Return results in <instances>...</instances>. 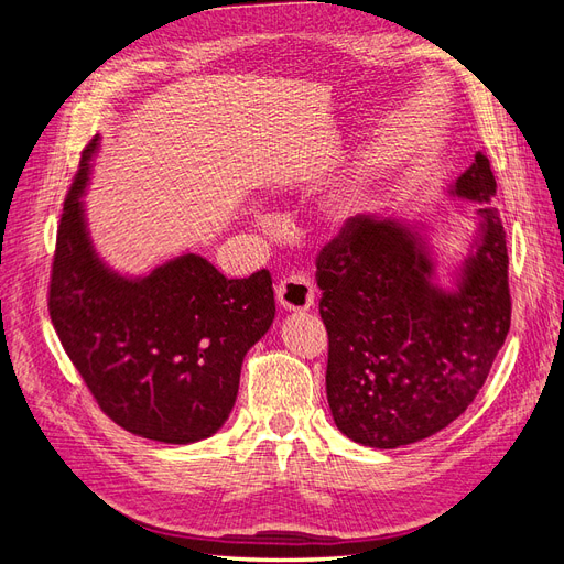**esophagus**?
<instances>
[{"label": "esophagus", "mask_w": 564, "mask_h": 564, "mask_svg": "<svg viewBox=\"0 0 564 564\" xmlns=\"http://www.w3.org/2000/svg\"><path fill=\"white\" fill-rule=\"evenodd\" d=\"M278 303L289 313H303L315 303V286L305 275H289L278 284Z\"/></svg>", "instance_id": "34e87169"}]
</instances>
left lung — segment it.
Here are the masks:
<instances>
[{
    "label": "left lung",
    "mask_w": 564,
    "mask_h": 564,
    "mask_svg": "<svg viewBox=\"0 0 564 564\" xmlns=\"http://www.w3.org/2000/svg\"><path fill=\"white\" fill-rule=\"evenodd\" d=\"M480 202L456 289L435 284L423 237L398 218L357 214L317 256L329 336L327 400L338 431L365 447L412 445L466 412L510 329L508 249L489 160L452 187Z\"/></svg>",
    "instance_id": "8db88e82"
}]
</instances>
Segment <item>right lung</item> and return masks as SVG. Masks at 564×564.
<instances>
[{"label":"right lung","mask_w":564,"mask_h":564,"mask_svg":"<svg viewBox=\"0 0 564 564\" xmlns=\"http://www.w3.org/2000/svg\"><path fill=\"white\" fill-rule=\"evenodd\" d=\"M98 135L63 204L48 282L61 344L106 416L166 445L212 437L232 412L247 350L275 319L268 270L228 280L197 253L122 278L91 245L82 195Z\"/></svg>","instance_id":"1"}]
</instances>
